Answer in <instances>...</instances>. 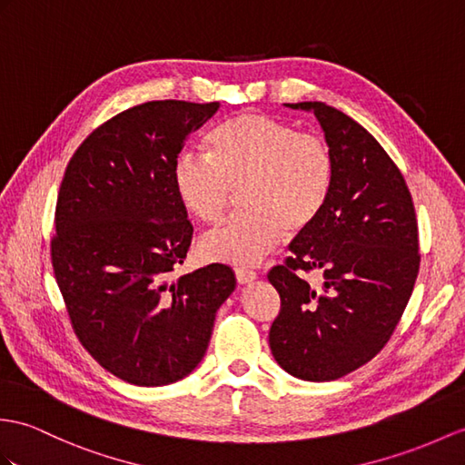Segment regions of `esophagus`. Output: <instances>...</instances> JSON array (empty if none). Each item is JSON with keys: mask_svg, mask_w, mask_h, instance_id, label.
Returning a JSON list of instances; mask_svg holds the SVG:
<instances>
[{"mask_svg": "<svg viewBox=\"0 0 465 465\" xmlns=\"http://www.w3.org/2000/svg\"><path fill=\"white\" fill-rule=\"evenodd\" d=\"M234 276H236V282H239V284H251V282L256 280V272L248 270V268H236Z\"/></svg>", "mask_w": 465, "mask_h": 465, "instance_id": "obj_1", "label": "esophagus"}]
</instances>
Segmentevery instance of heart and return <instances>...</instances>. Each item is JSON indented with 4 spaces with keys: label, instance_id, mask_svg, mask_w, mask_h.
Returning <instances> with one entry per match:
<instances>
[{
    "label": "heart",
    "instance_id": "b5f03b06",
    "mask_svg": "<svg viewBox=\"0 0 465 465\" xmlns=\"http://www.w3.org/2000/svg\"><path fill=\"white\" fill-rule=\"evenodd\" d=\"M207 155L173 163L179 201L205 224H217L241 191L244 213L201 241L213 262L256 264L320 221L335 185V157L315 134L258 112H242L207 135Z\"/></svg>",
    "mask_w": 465,
    "mask_h": 465
}]
</instances>
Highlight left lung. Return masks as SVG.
<instances>
[{
	"mask_svg": "<svg viewBox=\"0 0 465 465\" xmlns=\"http://www.w3.org/2000/svg\"><path fill=\"white\" fill-rule=\"evenodd\" d=\"M313 112L335 157L330 203L270 270L280 313L270 327L278 365L302 381H335L387 345L420 268L418 224L401 169L372 135L323 102L288 104ZM320 269L310 287L302 271Z\"/></svg>",
	"mask_w": 465,
	"mask_h": 465,
	"instance_id": "obj_1",
	"label": "left lung"
}]
</instances>
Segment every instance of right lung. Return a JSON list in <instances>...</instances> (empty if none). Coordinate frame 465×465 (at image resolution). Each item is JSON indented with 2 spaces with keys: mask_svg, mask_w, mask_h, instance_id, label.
Listing matches in <instances>:
<instances>
[{
  "mask_svg": "<svg viewBox=\"0 0 465 465\" xmlns=\"http://www.w3.org/2000/svg\"><path fill=\"white\" fill-rule=\"evenodd\" d=\"M219 106L153 100L120 112L78 145L56 197L51 262L73 330L138 387L172 384L201 363L236 286L224 264L172 280L193 236L173 163Z\"/></svg>",
  "mask_w": 465,
  "mask_h": 465,
  "instance_id": "obj_1",
  "label": "right lung"
}]
</instances>
